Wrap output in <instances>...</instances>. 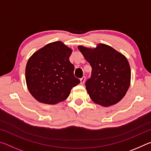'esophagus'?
I'll list each match as a JSON object with an SVG mask.
<instances>
[{
    "instance_id": "esophagus-1",
    "label": "esophagus",
    "mask_w": 151,
    "mask_h": 151,
    "mask_svg": "<svg viewBox=\"0 0 151 151\" xmlns=\"http://www.w3.org/2000/svg\"><path fill=\"white\" fill-rule=\"evenodd\" d=\"M80 80H81V85H83L84 83H85V76H83V77H82Z\"/></svg>"
}]
</instances>
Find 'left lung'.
Instances as JSON below:
<instances>
[{"label": "left lung", "instance_id": "obj_1", "mask_svg": "<svg viewBox=\"0 0 151 151\" xmlns=\"http://www.w3.org/2000/svg\"><path fill=\"white\" fill-rule=\"evenodd\" d=\"M78 48L92 67L91 78L85 82L92 101L103 106L119 103L131 83V68L127 58L104 44L95 48Z\"/></svg>", "mask_w": 151, "mask_h": 151}]
</instances>
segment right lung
<instances>
[{
    "label": "right lung",
    "instance_id": "1",
    "mask_svg": "<svg viewBox=\"0 0 151 151\" xmlns=\"http://www.w3.org/2000/svg\"><path fill=\"white\" fill-rule=\"evenodd\" d=\"M72 50L57 41L35 52L26 66L25 78L32 96L40 103L55 104L65 101L73 87L80 83L70 62Z\"/></svg>",
    "mask_w": 151,
    "mask_h": 151
}]
</instances>
